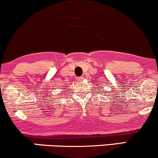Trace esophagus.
Listing matches in <instances>:
<instances>
[{
  "instance_id": "obj_1",
  "label": "esophagus",
  "mask_w": 158,
  "mask_h": 158,
  "mask_svg": "<svg viewBox=\"0 0 158 158\" xmlns=\"http://www.w3.org/2000/svg\"><path fill=\"white\" fill-rule=\"evenodd\" d=\"M83 80H84V77H77V81H78V82H81V81H82Z\"/></svg>"
}]
</instances>
